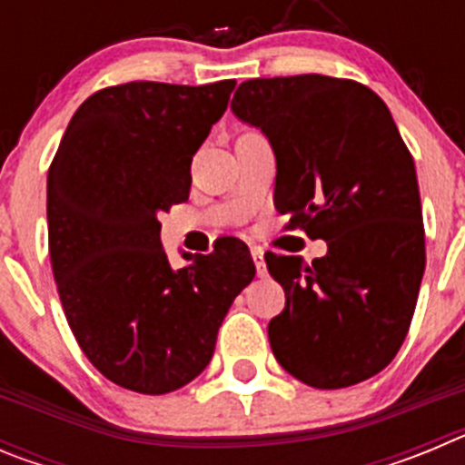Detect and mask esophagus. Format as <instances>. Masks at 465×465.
Returning a JSON list of instances; mask_svg holds the SVG:
<instances>
[{"mask_svg":"<svg viewBox=\"0 0 465 465\" xmlns=\"http://www.w3.org/2000/svg\"><path fill=\"white\" fill-rule=\"evenodd\" d=\"M252 258H253V265H256V274H258V277H265V274H268V268H265V258H262V249H252Z\"/></svg>","mask_w":465,"mask_h":465,"instance_id":"obj_1","label":"esophagus"}]
</instances>
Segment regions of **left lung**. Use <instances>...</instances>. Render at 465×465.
I'll use <instances>...</instances> for the list:
<instances>
[{"label": "left lung", "mask_w": 465, "mask_h": 465, "mask_svg": "<svg viewBox=\"0 0 465 465\" xmlns=\"http://www.w3.org/2000/svg\"><path fill=\"white\" fill-rule=\"evenodd\" d=\"M230 106L272 143L286 228L328 244L312 265L265 253L286 293L268 326L274 359L314 389L371 380L405 342L426 268L412 153L380 94L359 81L252 79Z\"/></svg>", "instance_id": "obj_1"}]
</instances>
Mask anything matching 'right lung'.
I'll return each instance as SVG.
<instances>
[{"label": "right lung", "instance_id": "obj_1", "mask_svg": "<svg viewBox=\"0 0 465 465\" xmlns=\"http://www.w3.org/2000/svg\"><path fill=\"white\" fill-rule=\"evenodd\" d=\"M235 79L130 81L76 109L48 170V252L74 338L109 381L160 396L209 365L223 316L256 265L216 240L172 270L160 212L188 200L191 163L228 109Z\"/></svg>", "mask_w": 465, "mask_h": 465}]
</instances>
